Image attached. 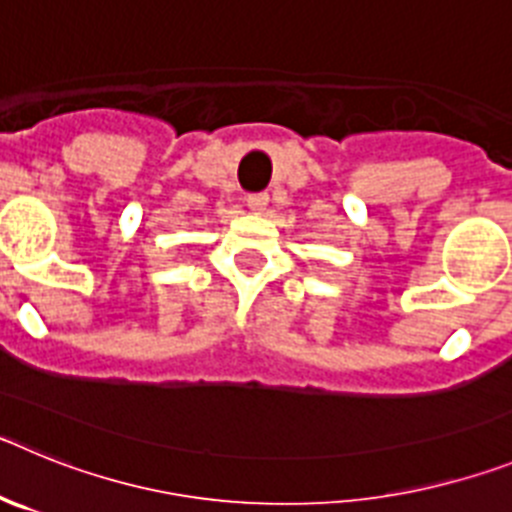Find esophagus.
<instances>
[{
  "mask_svg": "<svg viewBox=\"0 0 512 512\" xmlns=\"http://www.w3.org/2000/svg\"><path fill=\"white\" fill-rule=\"evenodd\" d=\"M246 205L251 207L253 212H264L266 205H269V194L266 192H253L246 197Z\"/></svg>",
  "mask_w": 512,
  "mask_h": 512,
  "instance_id": "obj_1",
  "label": "esophagus"
}]
</instances>
